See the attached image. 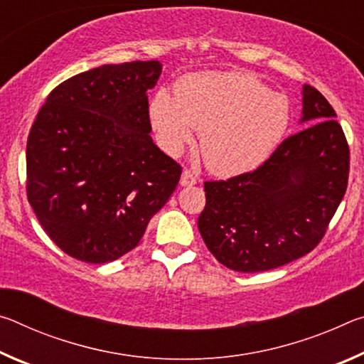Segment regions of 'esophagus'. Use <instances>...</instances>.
<instances>
[{
	"mask_svg": "<svg viewBox=\"0 0 364 364\" xmlns=\"http://www.w3.org/2000/svg\"><path fill=\"white\" fill-rule=\"evenodd\" d=\"M197 180H196V175L193 173L191 170H183L181 173V180H180V184L181 186H193V184H196Z\"/></svg>",
	"mask_w": 364,
	"mask_h": 364,
	"instance_id": "1",
	"label": "esophagus"
}]
</instances>
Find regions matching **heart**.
Returning <instances> with one entry per match:
<instances>
[{"mask_svg":"<svg viewBox=\"0 0 364 364\" xmlns=\"http://www.w3.org/2000/svg\"><path fill=\"white\" fill-rule=\"evenodd\" d=\"M149 119L160 146L178 156L202 132L200 151L208 170L234 176L258 167L284 138L291 110L284 96L241 72L196 73L180 80L176 97L160 90Z\"/></svg>","mask_w":364,"mask_h":364,"instance_id":"1","label":"heart"}]
</instances>
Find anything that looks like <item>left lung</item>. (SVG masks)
<instances>
[{
  "mask_svg": "<svg viewBox=\"0 0 364 364\" xmlns=\"http://www.w3.org/2000/svg\"><path fill=\"white\" fill-rule=\"evenodd\" d=\"M301 123L249 173L205 181L197 220L208 250L226 268L258 273L306 255L321 241L347 191L350 149L328 100L304 85Z\"/></svg>",
  "mask_w": 364,
  "mask_h": 364,
  "instance_id": "8db88e82",
  "label": "left lung"
}]
</instances>
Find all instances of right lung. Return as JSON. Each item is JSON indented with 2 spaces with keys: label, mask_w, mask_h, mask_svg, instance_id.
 Here are the masks:
<instances>
[{
  "label": "right lung",
  "mask_w": 364,
  "mask_h": 364,
  "mask_svg": "<svg viewBox=\"0 0 364 364\" xmlns=\"http://www.w3.org/2000/svg\"><path fill=\"white\" fill-rule=\"evenodd\" d=\"M159 60L106 64L49 93L27 139V197L51 241L85 263L136 247L180 181L151 138Z\"/></svg>",
  "instance_id": "obj_1"
}]
</instances>
